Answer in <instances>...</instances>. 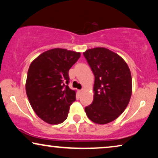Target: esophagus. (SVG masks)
<instances>
[{
  "mask_svg": "<svg viewBox=\"0 0 158 158\" xmlns=\"http://www.w3.org/2000/svg\"><path fill=\"white\" fill-rule=\"evenodd\" d=\"M83 91H84V89H81V90H78V92L80 93V94H82V93H83Z\"/></svg>",
  "mask_w": 158,
  "mask_h": 158,
  "instance_id": "esophagus-1",
  "label": "esophagus"
}]
</instances>
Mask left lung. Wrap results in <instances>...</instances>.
I'll list each match as a JSON object with an SVG mask.
<instances>
[{
	"label": "left lung",
	"instance_id": "obj_1",
	"mask_svg": "<svg viewBox=\"0 0 158 158\" xmlns=\"http://www.w3.org/2000/svg\"><path fill=\"white\" fill-rule=\"evenodd\" d=\"M94 73V101L85 108L92 122L106 124L122 114L130 100L131 75L126 62L117 54L104 47L83 52Z\"/></svg>",
	"mask_w": 158,
	"mask_h": 158
}]
</instances>
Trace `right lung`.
<instances>
[{
  "mask_svg": "<svg viewBox=\"0 0 158 158\" xmlns=\"http://www.w3.org/2000/svg\"><path fill=\"white\" fill-rule=\"evenodd\" d=\"M81 53L65 49H49L30 64L26 92L30 104L41 119L50 124L63 122L75 98L68 86V72Z\"/></svg>",
  "mask_w": 158,
  "mask_h": 158,
  "instance_id": "1",
  "label": "right lung"
}]
</instances>
